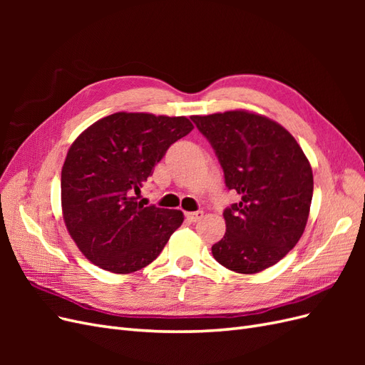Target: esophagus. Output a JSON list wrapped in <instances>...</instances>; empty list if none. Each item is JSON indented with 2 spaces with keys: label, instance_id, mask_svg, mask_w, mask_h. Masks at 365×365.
Segmentation results:
<instances>
[{
  "label": "esophagus",
  "instance_id": "1",
  "mask_svg": "<svg viewBox=\"0 0 365 365\" xmlns=\"http://www.w3.org/2000/svg\"><path fill=\"white\" fill-rule=\"evenodd\" d=\"M204 216V212L202 210H197V212H193V213H185V217L190 220V222H197V220L202 219Z\"/></svg>",
  "mask_w": 365,
  "mask_h": 365
}]
</instances>
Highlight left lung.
Here are the masks:
<instances>
[{
	"instance_id": "obj_1",
	"label": "left lung",
	"mask_w": 365,
	"mask_h": 365,
	"mask_svg": "<svg viewBox=\"0 0 365 365\" xmlns=\"http://www.w3.org/2000/svg\"><path fill=\"white\" fill-rule=\"evenodd\" d=\"M240 201L224 210L227 231L212 247L222 267L256 274L300 240L311 210L314 175L297 140L277 121L254 113L193 115Z\"/></svg>"
}]
</instances>
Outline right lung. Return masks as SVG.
<instances>
[{"instance_id": "obj_1", "label": "right lung", "mask_w": 365, "mask_h": 365, "mask_svg": "<svg viewBox=\"0 0 365 365\" xmlns=\"http://www.w3.org/2000/svg\"><path fill=\"white\" fill-rule=\"evenodd\" d=\"M193 129L187 117L115 113L74 140L61 176L65 225L91 263L115 274L148 267L178 228L181 210L137 201L175 141Z\"/></svg>"}]
</instances>
